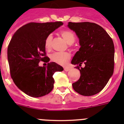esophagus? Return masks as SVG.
Segmentation results:
<instances>
[{
	"instance_id": "1",
	"label": "esophagus",
	"mask_w": 124,
	"mask_h": 124,
	"mask_svg": "<svg viewBox=\"0 0 124 124\" xmlns=\"http://www.w3.org/2000/svg\"><path fill=\"white\" fill-rule=\"evenodd\" d=\"M71 70V69L70 68L68 67H64V70L65 71H70V70Z\"/></svg>"
}]
</instances>
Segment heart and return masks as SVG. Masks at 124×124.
<instances>
[{"instance_id":"b5f03b06","label":"heart","mask_w":124,"mask_h":124,"mask_svg":"<svg viewBox=\"0 0 124 124\" xmlns=\"http://www.w3.org/2000/svg\"><path fill=\"white\" fill-rule=\"evenodd\" d=\"M60 34L69 45L73 44L75 41L74 34L70 30H63L60 32ZM52 40L53 36L51 34L48 35L46 38L45 40V47L47 50H50L51 48ZM70 58L71 55L68 52H55L50 56V59L53 62L60 65H64L66 64Z\"/></svg>"}]
</instances>
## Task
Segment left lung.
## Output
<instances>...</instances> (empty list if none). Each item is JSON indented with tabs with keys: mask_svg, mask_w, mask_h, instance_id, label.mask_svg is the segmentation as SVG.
Listing matches in <instances>:
<instances>
[{
	"mask_svg": "<svg viewBox=\"0 0 124 124\" xmlns=\"http://www.w3.org/2000/svg\"><path fill=\"white\" fill-rule=\"evenodd\" d=\"M68 27L76 33L80 48L71 63L78 66L81 76L73 83L76 92L85 96L96 94L106 86L114 73V45L102 27L94 23L69 22Z\"/></svg>",
	"mask_w": 124,
	"mask_h": 124,
	"instance_id": "8db88e82",
	"label": "left lung"
}]
</instances>
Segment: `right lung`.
<instances>
[{
  "label": "right lung",
  "instance_id": "right-lung-1",
  "mask_svg": "<svg viewBox=\"0 0 124 124\" xmlns=\"http://www.w3.org/2000/svg\"><path fill=\"white\" fill-rule=\"evenodd\" d=\"M62 22H31L17 30L7 48V58L11 77L22 92L33 97L48 94L52 91L54 80L53 75L63 68L50 62L46 56L45 40L47 36L63 25ZM40 61L48 62L40 67Z\"/></svg>",
  "mask_w": 124,
  "mask_h": 124
}]
</instances>
